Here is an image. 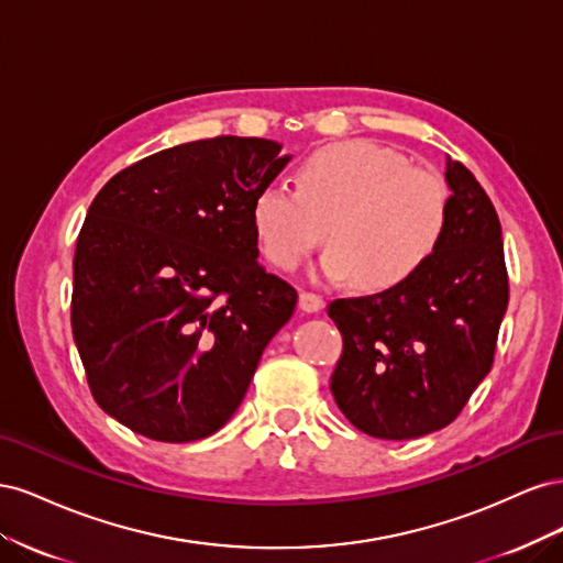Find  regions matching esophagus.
<instances>
[{
	"instance_id": "esophagus-1",
	"label": "esophagus",
	"mask_w": 563,
	"mask_h": 563,
	"mask_svg": "<svg viewBox=\"0 0 563 563\" xmlns=\"http://www.w3.org/2000/svg\"><path fill=\"white\" fill-rule=\"evenodd\" d=\"M298 308H300L302 312H319V310H323V300H321L317 294L300 291V296H298Z\"/></svg>"
}]
</instances>
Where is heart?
<instances>
[{"mask_svg":"<svg viewBox=\"0 0 563 563\" xmlns=\"http://www.w3.org/2000/svg\"><path fill=\"white\" fill-rule=\"evenodd\" d=\"M296 183L298 190L269 183L251 203L263 255L279 269H296L327 228L329 251L317 279H354L362 291H387L411 279L446 232V183L373 141L314 150L298 166Z\"/></svg>","mask_w":563,"mask_h":563,"instance_id":"b5f03b06","label":"heart"}]
</instances>
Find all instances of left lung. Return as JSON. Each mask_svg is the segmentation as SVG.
<instances>
[{"instance_id":"8db88e82","label":"left lung","mask_w":563,"mask_h":563,"mask_svg":"<svg viewBox=\"0 0 563 563\" xmlns=\"http://www.w3.org/2000/svg\"><path fill=\"white\" fill-rule=\"evenodd\" d=\"M449 223L416 275L376 296L340 298L331 376L340 411L376 439H418L457 418L490 371L509 286L503 230L484 187L446 155Z\"/></svg>"}]
</instances>
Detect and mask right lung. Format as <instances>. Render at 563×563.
Segmentation results:
<instances>
[{
	"label": "right lung",
	"mask_w": 563,
	"mask_h": 563,
	"mask_svg": "<svg viewBox=\"0 0 563 563\" xmlns=\"http://www.w3.org/2000/svg\"><path fill=\"white\" fill-rule=\"evenodd\" d=\"M265 139L183 143L112 176L75 251L73 335L96 404L185 444L240 408L298 294L258 263L251 203L288 155Z\"/></svg>",
	"instance_id": "1"
}]
</instances>
